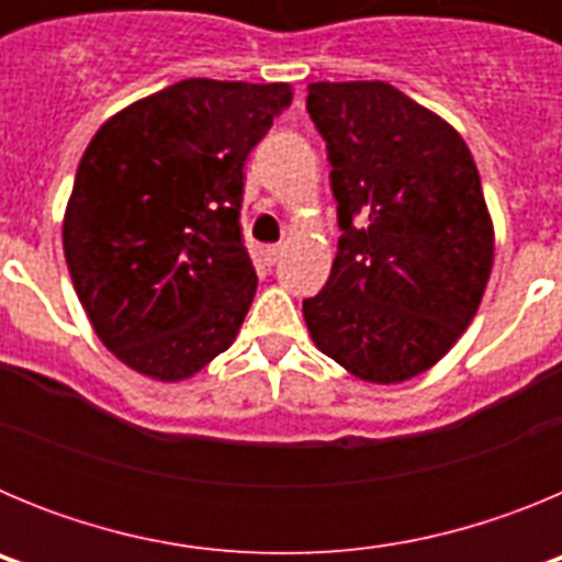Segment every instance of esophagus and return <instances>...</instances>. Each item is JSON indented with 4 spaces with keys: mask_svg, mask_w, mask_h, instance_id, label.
I'll use <instances>...</instances> for the list:
<instances>
[{
    "mask_svg": "<svg viewBox=\"0 0 562 562\" xmlns=\"http://www.w3.org/2000/svg\"><path fill=\"white\" fill-rule=\"evenodd\" d=\"M278 256H281V245H267L265 247V261H267V265H276Z\"/></svg>",
    "mask_w": 562,
    "mask_h": 562,
    "instance_id": "esophagus-1",
    "label": "esophagus"
}]
</instances>
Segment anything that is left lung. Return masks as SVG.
I'll return each mask as SVG.
<instances>
[{"mask_svg":"<svg viewBox=\"0 0 562 562\" xmlns=\"http://www.w3.org/2000/svg\"><path fill=\"white\" fill-rule=\"evenodd\" d=\"M306 92L340 225L329 281L304 297L306 326L360 380H411L470 326L493 270L479 168L453 126L391 83Z\"/></svg>","mask_w":562,"mask_h":562,"instance_id":"1","label":"left lung"}]
</instances>
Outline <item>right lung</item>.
<instances>
[{"instance_id": "add662e5", "label": "right lung", "mask_w": 562, "mask_h": 562, "mask_svg": "<svg viewBox=\"0 0 562 562\" xmlns=\"http://www.w3.org/2000/svg\"><path fill=\"white\" fill-rule=\"evenodd\" d=\"M286 83L188 78L109 117L81 157L64 256L98 337L154 380L222 355L256 295L245 162Z\"/></svg>"}]
</instances>
